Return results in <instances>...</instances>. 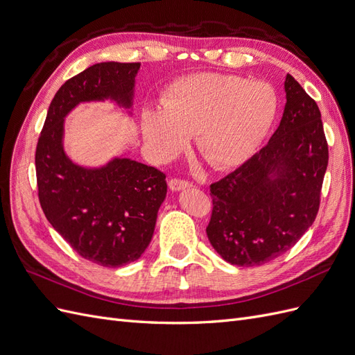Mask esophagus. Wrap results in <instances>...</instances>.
<instances>
[{
  "mask_svg": "<svg viewBox=\"0 0 355 355\" xmlns=\"http://www.w3.org/2000/svg\"><path fill=\"white\" fill-rule=\"evenodd\" d=\"M168 187L171 191H180V189H185V188H191L192 185L189 184L188 180H182V179H171L168 182Z\"/></svg>",
  "mask_w": 355,
  "mask_h": 355,
  "instance_id": "obj_1",
  "label": "esophagus"
}]
</instances>
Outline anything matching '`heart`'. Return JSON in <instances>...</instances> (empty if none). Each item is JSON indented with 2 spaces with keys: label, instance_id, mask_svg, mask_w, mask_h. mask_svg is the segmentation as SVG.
<instances>
[{
  "label": "heart",
  "instance_id": "heart-1",
  "mask_svg": "<svg viewBox=\"0 0 355 355\" xmlns=\"http://www.w3.org/2000/svg\"><path fill=\"white\" fill-rule=\"evenodd\" d=\"M277 93L265 81L202 72L178 80L166 102L148 105L141 127L148 153L168 161L197 135V149L213 168L245 163L275 120Z\"/></svg>",
  "mask_w": 355,
  "mask_h": 355
}]
</instances>
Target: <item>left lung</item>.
I'll use <instances>...</instances> for the list:
<instances>
[{
  "label": "left lung",
  "instance_id": "left-lung-1",
  "mask_svg": "<svg viewBox=\"0 0 355 355\" xmlns=\"http://www.w3.org/2000/svg\"><path fill=\"white\" fill-rule=\"evenodd\" d=\"M280 125L259 153L210 185L207 237L231 265L259 266L282 256L315 220L329 163L321 114L292 75Z\"/></svg>",
  "mask_w": 355,
  "mask_h": 355
}]
</instances>
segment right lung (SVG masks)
Returning <instances> with one entry per match:
<instances>
[{
	"label": "right lung",
	"instance_id": "add662e5",
	"mask_svg": "<svg viewBox=\"0 0 355 355\" xmlns=\"http://www.w3.org/2000/svg\"><path fill=\"white\" fill-rule=\"evenodd\" d=\"M141 63L102 62L68 80L53 98L38 139V197L47 220L84 259L116 268L137 261L151 243L167 194L166 175L132 158L80 166L63 146L65 118L85 102L130 110Z\"/></svg>",
	"mask_w": 355,
	"mask_h": 355
}]
</instances>
